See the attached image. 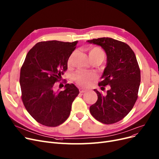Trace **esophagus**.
Returning <instances> with one entry per match:
<instances>
[{"label": "esophagus", "instance_id": "obj_1", "mask_svg": "<svg viewBox=\"0 0 159 159\" xmlns=\"http://www.w3.org/2000/svg\"><path fill=\"white\" fill-rule=\"evenodd\" d=\"M79 91L80 93H84V92H86V90L83 89V88H80L79 89Z\"/></svg>", "mask_w": 159, "mask_h": 159}]
</instances>
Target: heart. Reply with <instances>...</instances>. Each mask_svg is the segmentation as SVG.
<instances>
[{"label":"heart","instance_id":"1","mask_svg":"<svg viewBox=\"0 0 159 159\" xmlns=\"http://www.w3.org/2000/svg\"><path fill=\"white\" fill-rule=\"evenodd\" d=\"M89 55L90 60H95V59H100L102 61L104 58L105 54L103 51L99 48V47H92L89 52ZM72 56H70L68 60V64H71ZM96 77L95 73L92 72H87L84 70H78L74 76L73 79L79 85L82 86H89L91 81Z\"/></svg>","mask_w":159,"mask_h":159}]
</instances>
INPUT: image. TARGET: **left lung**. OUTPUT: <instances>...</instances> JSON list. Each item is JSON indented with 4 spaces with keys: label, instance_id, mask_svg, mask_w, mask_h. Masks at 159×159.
<instances>
[{
    "label": "left lung",
    "instance_id": "obj_1",
    "mask_svg": "<svg viewBox=\"0 0 159 159\" xmlns=\"http://www.w3.org/2000/svg\"><path fill=\"white\" fill-rule=\"evenodd\" d=\"M88 43L102 46L107 55V65L99 86H109L102 94L96 89L97 102L91 105V115L100 122L111 125L124 119L138 99L140 69L134 51L127 44L109 37L93 39Z\"/></svg>",
    "mask_w": 159,
    "mask_h": 159
}]
</instances>
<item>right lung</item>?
<instances>
[{"mask_svg":"<svg viewBox=\"0 0 159 159\" xmlns=\"http://www.w3.org/2000/svg\"><path fill=\"white\" fill-rule=\"evenodd\" d=\"M77 43L43 41L27 53L20 70L21 99L27 112L41 125L57 126L70 113L79 89L66 84L64 90L56 91L54 83L60 81L67 69L68 59Z\"/></svg>","mask_w":159,"mask_h":159,"instance_id":"add662e5","label":"right lung"}]
</instances>
